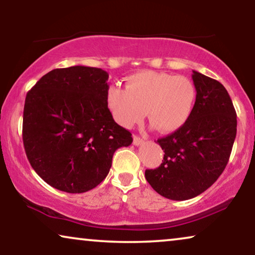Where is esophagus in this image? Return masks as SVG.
Wrapping results in <instances>:
<instances>
[{"label": "esophagus", "mask_w": 255, "mask_h": 255, "mask_svg": "<svg viewBox=\"0 0 255 255\" xmlns=\"http://www.w3.org/2000/svg\"><path fill=\"white\" fill-rule=\"evenodd\" d=\"M142 142H144V140H142L140 137H138V135H133V145L139 146V145H141Z\"/></svg>", "instance_id": "obj_1"}]
</instances>
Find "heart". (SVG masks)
Returning a JSON list of instances; mask_svg holds the SVG:
<instances>
[{"instance_id": "b5f03b06", "label": "heart", "mask_w": 255, "mask_h": 255, "mask_svg": "<svg viewBox=\"0 0 255 255\" xmlns=\"http://www.w3.org/2000/svg\"><path fill=\"white\" fill-rule=\"evenodd\" d=\"M196 97V87L187 76L146 71L128 76L127 88L111 86L107 102L115 120L125 128L139 123L147 111L156 130L170 133L189 120Z\"/></svg>"}]
</instances>
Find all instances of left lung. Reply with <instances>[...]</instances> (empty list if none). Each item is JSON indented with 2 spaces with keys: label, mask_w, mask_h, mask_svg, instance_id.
Here are the masks:
<instances>
[{
  "label": "left lung",
  "mask_w": 255,
  "mask_h": 255,
  "mask_svg": "<svg viewBox=\"0 0 255 255\" xmlns=\"http://www.w3.org/2000/svg\"><path fill=\"white\" fill-rule=\"evenodd\" d=\"M197 97L186 124L158 139L162 163L146 169L156 193L174 201L196 197L211 187L228 165L237 134V114L225 87L193 71Z\"/></svg>",
  "instance_id": "obj_1"
}]
</instances>
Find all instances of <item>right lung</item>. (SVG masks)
Here are the masks:
<instances>
[{
    "instance_id": "add662e5",
    "label": "right lung",
    "mask_w": 255,
    "mask_h": 255,
    "mask_svg": "<svg viewBox=\"0 0 255 255\" xmlns=\"http://www.w3.org/2000/svg\"><path fill=\"white\" fill-rule=\"evenodd\" d=\"M109 75L73 66L45 74L26 94L23 144L30 165L51 187L86 193L109 173L114 153L132 142L107 102Z\"/></svg>"
}]
</instances>
